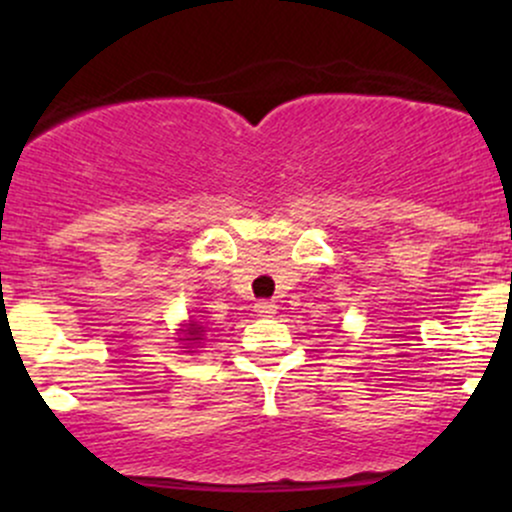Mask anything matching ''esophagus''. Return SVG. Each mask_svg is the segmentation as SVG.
I'll return each mask as SVG.
<instances>
[{
    "label": "esophagus",
    "instance_id": "obj_1",
    "mask_svg": "<svg viewBox=\"0 0 512 512\" xmlns=\"http://www.w3.org/2000/svg\"><path fill=\"white\" fill-rule=\"evenodd\" d=\"M255 313L260 317H272L276 313V305L272 301H257L255 303Z\"/></svg>",
    "mask_w": 512,
    "mask_h": 512
}]
</instances>
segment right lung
I'll use <instances>...</instances> for the list:
<instances>
[{"mask_svg":"<svg viewBox=\"0 0 512 512\" xmlns=\"http://www.w3.org/2000/svg\"><path fill=\"white\" fill-rule=\"evenodd\" d=\"M204 327L199 325V322H192L190 320V325H185V330H180V344H187V346H182V349H190V346H195V344H199L202 342V337H204Z\"/></svg>","mask_w":512,"mask_h":512,"instance_id":"add662e5","label":"right lung"}]
</instances>
